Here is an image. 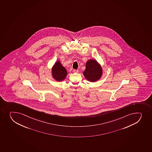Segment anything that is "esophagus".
Masks as SVG:
<instances>
[{"instance_id": "esophagus-1", "label": "esophagus", "mask_w": 152, "mask_h": 152, "mask_svg": "<svg viewBox=\"0 0 152 152\" xmlns=\"http://www.w3.org/2000/svg\"><path fill=\"white\" fill-rule=\"evenodd\" d=\"M73 72L74 73H78V70H76V69H73Z\"/></svg>"}]
</instances>
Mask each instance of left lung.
<instances>
[{"label":"left lung","instance_id":"left-lung-1","mask_svg":"<svg viewBox=\"0 0 152 152\" xmlns=\"http://www.w3.org/2000/svg\"><path fill=\"white\" fill-rule=\"evenodd\" d=\"M102 74V68L96 60L90 59L86 62V69L83 72V75L87 80L94 82L99 80Z\"/></svg>","mask_w":152,"mask_h":152}]
</instances>
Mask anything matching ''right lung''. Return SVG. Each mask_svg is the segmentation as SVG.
Returning a JSON list of instances; mask_svg holds the SVG:
<instances>
[{
  "label": "right lung",
  "instance_id": "1",
  "mask_svg": "<svg viewBox=\"0 0 152 152\" xmlns=\"http://www.w3.org/2000/svg\"><path fill=\"white\" fill-rule=\"evenodd\" d=\"M51 70L53 78L57 81H62L64 80L67 75L66 69L62 65L59 61L56 62Z\"/></svg>",
  "mask_w": 152,
  "mask_h": 152
}]
</instances>
